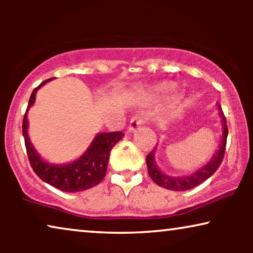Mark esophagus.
<instances>
[{
    "instance_id": "obj_1",
    "label": "esophagus",
    "mask_w": 253,
    "mask_h": 253,
    "mask_svg": "<svg viewBox=\"0 0 253 253\" xmlns=\"http://www.w3.org/2000/svg\"><path fill=\"white\" fill-rule=\"evenodd\" d=\"M144 122H145V120H144V117L141 116V115H136V116H133L132 119H131L130 123H129V130H130V131H134V130H137L138 127L143 126Z\"/></svg>"
}]
</instances>
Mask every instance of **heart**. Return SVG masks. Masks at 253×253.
I'll return each mask as SVG.
<instances>
[{
    "mask_svg": "<svg viewBox=\"0 0 253 253\" xmlns=\"http://www.w3.org/2000/svg\"><path fill=\"white\" fill-rule=\"evenodd\" d=\"M172 88H174V85L172 84H162L158 87V91L159 92H169V91H171Z\"/></svg>",
    "mask_w": 253,
    "mask_h": 253,
    "instance_id": "obj_1",
    "label": "heart"
}]
</instances>
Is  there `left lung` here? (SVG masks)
<instances>
[{"mask_svg":"<svg viewBox=\"0 0 253 253\" xmlns=\"http://www.w3.org/2000/svg\"><path fill=\"white\" fill-rule=\"evenodd\" d=\"M220 115L222 116V124H223V132H222V141L219 147V151L214 155L212 160L207 164L205 167L199 169L198 171L193 172L190 176H183V177H169V176L162 174L159 170L154 162V150L150 152L146 157V165L147 170L150 177L153 179L154 183H157L159 186L165 188L167 190H172V191H185V190L192 189L195 186L202 184L204 181L211 177L214 172L217 170L220 167L221 162H222L224 158V152H226V145H227V136H228V126H227V120L226 116L222 112V108L219 105Z\"/></svg>","mask_w":253,"mask_h":253,"instance_id":"1","label":"left lung"}]
</instances>
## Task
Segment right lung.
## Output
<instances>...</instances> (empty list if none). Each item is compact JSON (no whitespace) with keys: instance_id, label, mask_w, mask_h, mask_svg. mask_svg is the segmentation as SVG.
<instances>
[{"instance_id":"right-lung-1","label":"right lung","mask_w":253,"mask_h":253,"mask_svg":"<svg viewBox=\"0 0 253 253\" xmlns=\"http://www.w3.org/2000/svg\"><path fill=\"white\" fill-rule=\"evenodd\" d=\"M53 78L47 79L33 89L23 119V136L26 153L33 171L54 188L65 192H78L91 189L105 178L112 148L123 138L122 131L99 133L84 155L69 165H49L44 162L34 150L27 134V110L34 103L36 93L41 86Z\"/></svg>"}]
</instances>
